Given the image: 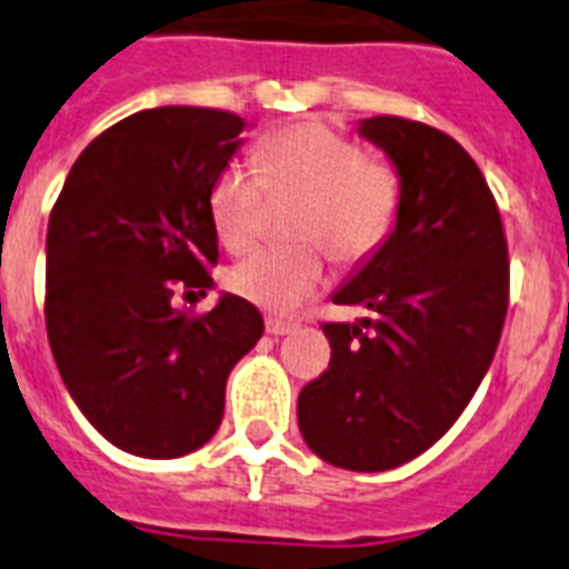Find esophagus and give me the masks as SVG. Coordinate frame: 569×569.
<instances>
[{
  "label": "esophagus",
  "instance_id": "1",
  "mask_svg": "<svg viewBox=\"0 0 569 569\" xmlns=\"http://www.w3.org/2000/svg\"><path fill=\"white\" fill-rule=\"evenodd\" d=\"M293 329H297V323H290V320H279V317H267V332L276 335V338H279V335H290V332H293Z\"/></svg>",
  "mask_w": 569,
  "mask_h": 569
}]
</instances>
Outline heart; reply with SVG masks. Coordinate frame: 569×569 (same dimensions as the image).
<instances>
[{"mask_svg": "<svg viewBox=\"0 0 569 569\" xmlns=\"http://www.w3.org/2000/svg\"><path fill=\"white\" fill-rule=\"evenodd\" d=\"M254 173L228 166L210 183L207 210L224 249L243 252L261 231L263 189L272 196H302L293 216V237L317 240L335 261L359 263L389 237L398 216V174L365 160L362 144L323 121L281 127L254 144ZM317 243L267 246L228 270V288L246 302L288 315L326 279L323 249Z\"/></svg>", "mask_w": 569, "mask_h": 569, "instance_id": "1", "label": "heart"}]
</instances>
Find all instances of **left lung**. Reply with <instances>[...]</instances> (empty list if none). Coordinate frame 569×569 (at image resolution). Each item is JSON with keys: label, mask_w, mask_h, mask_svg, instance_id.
<instances>
[{"label": "left lung", "mask_w": 569, "mask_h": 569, "mask_svg": "<svg viewBox=\"0 0 569 569\" xmlns=\"http://www.w3.org/2000/svg\"><path fill=\"white\" fill-rule=\"evenodd\" d=\"M398 174L389 237L332 293L368 315L326 323L332 359L299 391V433L350 472L427 451L490 371L508 315V243L481 169L451 136L407 118L359 121Z\"/></svg>", "instance_id": "1"}]
</instances>
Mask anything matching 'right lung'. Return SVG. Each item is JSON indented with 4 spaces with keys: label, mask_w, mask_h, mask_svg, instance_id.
Returning <instances> with one entry per match:
<instances>
[{
    "label": "right lung",
    "mask_w": 569,
    "mask_h": 569,
    "mask_svg": "<svg viewBox=\"0 0 569 569\" xmlns=\"http://www.w3.org/2000/svg\"><path fill=\"white\" fill-rule=\"evenodd\" d=\"M246 127L198 106L136 112L79 153L52 207V359L97 433L136 457L201 448L222 421L228 373L263 335L261 311L234 293L204 317L171 306L178 288H213L207 196Z\"/></svg>",
    "instance_id": "add662e5"
}]
</instances>
